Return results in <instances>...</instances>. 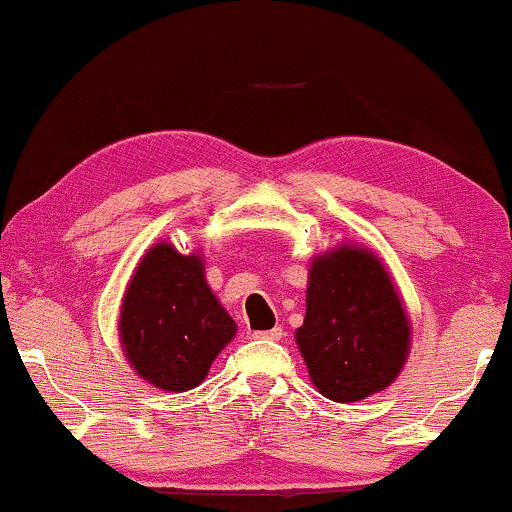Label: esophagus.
<instances>
[{"label": "esophagus", "instance_id": "obj_1", "mask_svg": "<svg viewBox=\"0 0 512 512\" xmlns=\"http://www.w3.org/2000/svg\"><path fill=\"white\" fill-rule=\"evenodd\" d=\"M283 335H286V333H283V328L276 326V328H271V331L255 333V338H260V340H281Z\"/></svg>", "mask_w": 512, "mask_h": 512}]
</instances>
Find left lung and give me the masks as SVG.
<instances>
[{"mask_svg":"<svg viewBox=\"0 0 512 512\" xmlns=\"http://www.w3.org/2000/svg\"><path fill=\"white\" fill-rule=\"evenodd\" d=\"M295 340L323 397L359 401L385 390L409 354V321L383 262L345 245L319 257Z\"/></svg>","mask_w":512,"mask_h":512,"instance_id":"8db88e82","label":"left lung"}]
</instances>
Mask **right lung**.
Segmentation results:
<instances>
[{"label":"right lung","mask_w":512,"mask_h":512,"mask_svg":"<svg viewBox=\"0 0 512 512\" xmlns=\"http://www.w3.org/2000/svg\"><path fill=\"white\" fill-rule=\"evenodd\" d=\"M234 333L196 255L167 243L148 250L120 314L122 345L141 378L170 392L198 387Z\"/></svg>","instance_id":"add662e5"}]
</instances>
